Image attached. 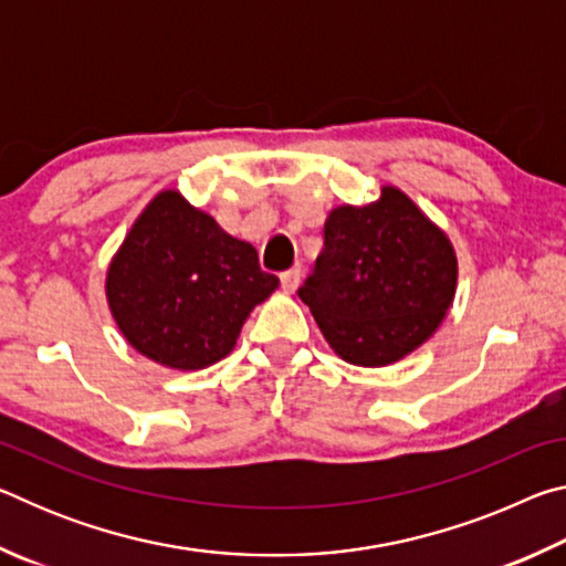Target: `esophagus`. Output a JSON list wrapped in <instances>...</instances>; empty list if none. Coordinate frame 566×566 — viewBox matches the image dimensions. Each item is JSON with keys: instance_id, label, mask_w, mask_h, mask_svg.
Segmentation results:
<instances>
[{"instance_id": "34e87169", "label": "esophagus", "mask_w": 566, "mask_h": 566, "mask_svg": "<svg viewBox=\"0 0 566 566\" xmlns=\"http://www.w3.org/2000/svg\"><path fill=\"white\" fill-rule=\"evenodd\" d=\"M280 280H282L284 292H294L302 282V270H300V266H292V270H286V272L280 274Z\"/></svg>"}]
</instances>
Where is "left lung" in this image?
<instances>
[{
  "instance_id": "obj_1",
  "label": "left lung",
  "mask_w": 566,
  "mask_h": 566,
  "mask_svg": "<svg viewBox=\"0 0 566 566\" xmlns=\"http://www.w3.org/2000/svg\"><path fill=\"white\" fill-rule=\"evenodd\" d=\"M454 286L447 234L405 191L385 187L377 202L332 209L322 254L296 294L342 359L385 367L432 337Z\"/></svg>"
}]
</instances>
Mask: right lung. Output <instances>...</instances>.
I'll list each match as a JSON object with an SVG mask.
<instances>
[{"label":"right lung","mask_w":566,"mask_h":566,"mask_svg":"<svg viewBox=\"0 0 566 566\" xmlns=\"http://www.w3.org/2000/svg\"><path fill=\"white\" fill-rule=\"evenodd\" d=\"M280 280L175 189L151 199L107 272L112 317L134 349L171 369H205Z\"/></svg>","instance_id":"add662e5"}]
</instances>
